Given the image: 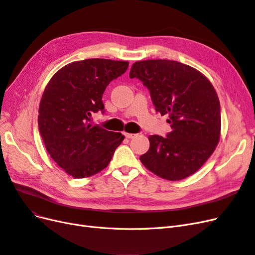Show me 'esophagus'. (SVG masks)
<instances>
[{
    "mask_svg": "<svg viewBox=\"0 0 255 255\" xmlns=\"http://www.w3.org/2000/svg\"><path fill=\"white\" fill-rule=\"evenodd\" d=\"M125 136H126L127 138H128V139H130V138H134V137L136 136V134H132V133H126V132H125Z\"/></svg>",
    "mask_w": 255,
    "mask_h": 255,
    "instance_id": "obj_1",
    "label": "esophagus"
}]
</instances>
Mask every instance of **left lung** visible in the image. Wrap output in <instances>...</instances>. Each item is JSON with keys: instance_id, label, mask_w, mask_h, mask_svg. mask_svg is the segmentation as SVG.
<instances>
[{"instance_id": "left-lung-1", "label": "left lung", "mask_w": 255, "mask_h": 255, "mask_svg": "<svg viewBox=\"0 0 255 255\" xmlns=\"http://www.w3.org/2000/svg\"><path fill=\"white\" fill-rule=\"evenodd\" d=\"M129 78L148 87L155 110L169 116L172 128L167 137L149 136L142 165L169 181L197 172L220 139V102L210 80L195 68L168 59L136 61Z\"/></svg>"}]
</instances>
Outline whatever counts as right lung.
Here are the masks:
<instances>
[{
	"mask_svg": "<svg viewBox=\"0 0 255 255\" xmlns=\"http://www.w3.org/2000/svg\"><path fill=\"white\" fill-rule=\"evenodd\" d=\"M128 61L89 58L64 66L52 76L39 104L38 127L50 156L76 179L109 166L125 136L92 126L91 114L103 111L107 85L125 73Z\"/></svg>",
	"mask_w": 255,
	"mask_h": 255,
	"instance_id": "1",
	"label": "right lung"
}]
</instances>
